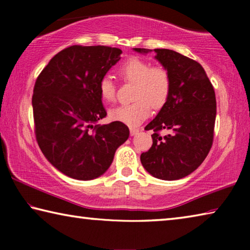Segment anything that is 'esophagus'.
Here are the masks:
<instances>
[{
    "label": "esophagus",
    "instance_id": "esophagus-1",
    "mask_svg": "<svg viewBox=\"0 0 250 250\" xmlns=\"http://www.w3.org/2000/svg\"><path fill=\"white\" fill-rule=\"evenodd\" d=\"M138 132H139V129L133 128V126H131V128H130V134H131V135L138 134Z\"/></svg>",
    "mask_w": 250,
    "mask_h": 250
}]
</instances>
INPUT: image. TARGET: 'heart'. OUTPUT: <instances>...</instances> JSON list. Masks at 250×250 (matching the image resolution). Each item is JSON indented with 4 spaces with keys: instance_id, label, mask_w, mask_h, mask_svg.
Listing matches in <instances>:
<instances>
[{
    "instance_id": "1",
    "label": "heart",
    "mask_w": 250,
    "mask_h": 250,
    "mask_svg": "<svg viewBox=\"0 0 250 250\" xmlns=\"http://www.w3.org/2000/svg\"><path fill=\"white\" fill-rule=\"evenodd\" d=\"M118 73L126 82L134 83V103L122 104L110 110L111 120L128 125H138L146 119L151 111L162 108L170 97L172 82L167 69L161 66L152 67L151 62L139 57H130L118 68ZM99 94L103 100L111 103L116 97V87L108 76L99 82Z\"/></svg>"
}]
</instances>
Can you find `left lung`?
I'll use <instances>...</instances> for the list:
<instances>
[{"instance_id":"obj_1","label":"left lung","mask_w":250,"mask_h":250,"mask_svg":"<svg viewBox=\"0 0 250 250\" xmlns=\"http://www.w3.org/2000/svg\"><path fill=\"white\" fill-rule=\"evenodd\" d=\"M146 54V48H133ZM155 58L171 76L166 104L146 126L153 130V145L140 156L143 167L160 180L188 176L201 166L213 145L216 98L205 70L193 59L171 49H154ZM169 133L160 136V130Z\"/></svg>"}]
</instances>
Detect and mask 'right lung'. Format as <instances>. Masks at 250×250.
Returning a JSON list of instances; mask_svg holds the SVG:
<instances>
[{
	"mask_svg": "<svg viewBox=\"0 0 250 250\" xmlns=\"http://www.w3.org/2000/svg\"><path fill=\"white\" fill-rule=\"evenodd\" d=\"M121 53L109 46H70L55 55L36 79L32 104L37 143L49 163L71 179L103 175L129 138L120 121L97 124L107 116L99 82Z\"/></svg>",
	"mask_w": 250,
	"mask_h": 250,
	"instance_id": "right-lung-1",
	"label": "right lung"
}]
</instances>
